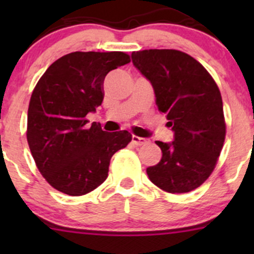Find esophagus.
I'll return each instance as SVG.
<instances>
[{"instance_id":"34e87169","label":"esophagus","mask_w":254,"mask_h":254,"mask_svg":"<svg viewBox=\"0 0 254 254\" xmlns=\"http://www.w3.org/2000/svg\"><path fill=\"white\" fill-rule=\"evenodd\" d=\"M131 141L134 145L142 146V145H146V143H148V139H145V137H139V136H136V135H132Z\"/></svg>"}]
</instances>
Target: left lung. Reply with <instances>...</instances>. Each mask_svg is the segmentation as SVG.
<instances>
[{
    "instance_id": "8db88e82",
    "label": "left lung",
    "mask_w": 254,
    "mask_h": 254,
    "mask_svg": "<svg viewBox=\"0 0 254 254\" xmlns=\"http://www.w3.org/2000/svg\"><path fill=\"white\" fill-rule=\"evenodd\" d=\"M132 64L152 84L158 111L167 115L172 142L156 141L162 158L146 170L168 193L200 187L216 166L226 135L221 93L200 63L172 49L134 51Z\"/></svg>"
}]
</instances>
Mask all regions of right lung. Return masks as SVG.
I'll return each mask as SVG.
<instances>
[{"instance_id":"1","label":"right lung","mask_w":254,"mask_h":254,"mask_svg":"<svg viewBox=\"0 0 254 254\" xmlns=\"http://www.w3.org/2000/svg\"><path fill=\"white\" fill-rule=\"evenodd\" d=\"M129 63L122 51H75L51 64L35 86L27 140L38 170L61 193L78 196L101 186L112 156L131 141L127 130L107 132L86 120L103 102L107 73Z\"/></svg>"}]
</instances>
